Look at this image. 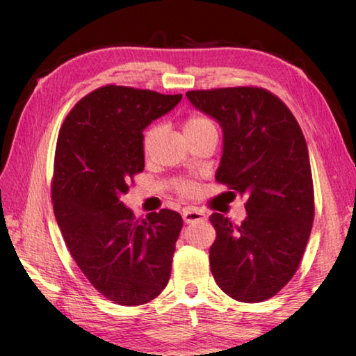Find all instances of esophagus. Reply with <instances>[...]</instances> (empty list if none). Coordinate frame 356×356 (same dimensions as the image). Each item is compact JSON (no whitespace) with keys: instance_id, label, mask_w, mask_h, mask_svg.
I'll use <instances>...</instances> for the list:
<instances>
[{"instance_id":"esophagus-1","label":"esophagus","mask_w":356,"mask_h":356,"mask_svg":"<svg viewBox=\"0 0 356 356\" xmlns=\"http://www.w3.org/2000/svg\"><path fill=\"white\" fill-rule=\"evenodd\" d=\"M182 216H184L185 222H196V221L207 220L206 213H204L202 210H197L195 207H185L184 212H182Z\"/></svg>"}]
</instances>
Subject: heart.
Wrapping results in <instances>:
<instances>
[{
    "label": "heart",
    "mask_w": 356,
    "mask_h": 356,
    "mask_svg": "<svg viewBox=\"0 0 356 356\" xmlns=\"http://www.w3.org/2000/svg\"><path fill=\"white\" fill-rule=\"evenodd\" d=\"M156 131H159V129L156 127H152L146 131V135H144V141H143L144 150H149L150 146H152V143L156 136ZM184 131H185L186 138H188L193 135L204 134V131H216V127L209 118L201 116V114H193V116H190L185 120ZM179 188L182 193H191V190H193L191 185H188V184H180Z\"/></svg>",
    "instance_id": "obj_1"
}]
</instances>
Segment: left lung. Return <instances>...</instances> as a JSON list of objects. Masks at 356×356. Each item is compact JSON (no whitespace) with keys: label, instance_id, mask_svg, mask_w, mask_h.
I'll list each match as a JSON object with an SVG mask.
<instances>
[{"label":"left lung","instance_id":"left-lung-1","mask_svg":"<svg viewBox=\"0 0 356 356\" xmlns=\"http://www.w3.org/2000/svg\"><path fill=\"white\" fill-rule=\"evenodd\" d=\"M191 105L222 130L215 179L232 200L246 197L238 226L210 215L216 238L210 270L234 300L272 298L297 272L314 221V188L308 146L291 110L261 88L190 91Z\"/></svg>","mask_w":356,"mask_h":356}]
</instances>
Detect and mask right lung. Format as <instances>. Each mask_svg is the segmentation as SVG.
<instances>
[{
  "instance_id": "right-lung-1",
  "label": "right lung",
  "mask_w": 356,
  "mask_h": 356,
  "mask_svg": "<svg viewBox=\"0 0 356 356\" xmlns=\"http://www.w3.org/2000/svg\"><path fill=\"white\" fill-rule=\"evenodd\" d=\"M180 100L108 84L78 102L59 130L51 182L58 226L84 276L118 305L147 303L170 281L182 216L161 209L136 220L120 196L144 170V129Z\"/></svg>"
}]
</instances>
